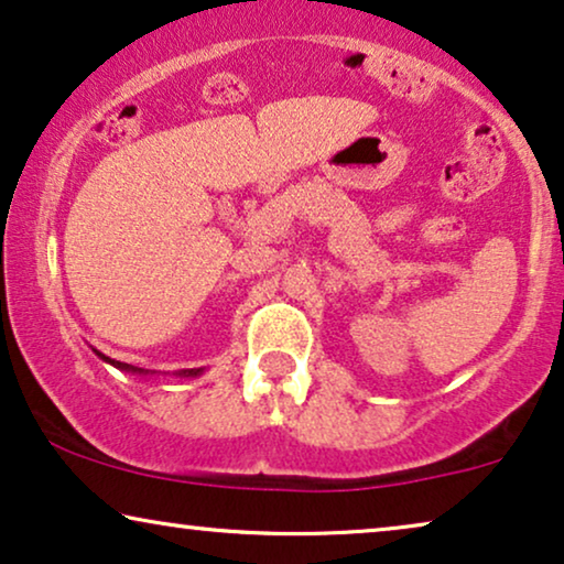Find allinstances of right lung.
<instances>
[{"label": "right lung", "instance_id": "add662e5", "mask_svg": "<svg viewBox=\"0 0 564 564\" xmlns=\"http://www.w3.org/2000/svg\"><path fill=\"white\" fill-rule=\"evenodd\" d=\"M97 354H99V351H97ZM99 357H102L105 361H110V365H115V367H120V369H128V372H141V369H138V367L122 365V361H112L110 357H105V354H99ZM195 375H199V369H184V377H195Z\"/></svg>", "mask_w": 564, "mask_h": 564}]
</instances>
